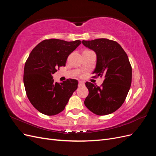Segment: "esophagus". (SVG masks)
Instances as JSON below:
<instances>
[{"instance_id": "esophagus-1", "label": "esophagus", "mask_w": 156, "mask_h": 156, "mask_svg": "<svg viewBox=\"0 0 156 156\" xmlns=\"http://www.w3.org/2000/svg\"><path fill=\"white\" fill-rule=\"evenodd\" d=\"M84 83L83 81H79V86H84Z\"/></svg>"}]
</instances>
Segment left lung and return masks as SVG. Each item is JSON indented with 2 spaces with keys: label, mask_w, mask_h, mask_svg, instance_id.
<instances>
[{
  "label": "left lung",
  "mask_w": 156,
  "mask_h": 156,
  "mask_svg": "<svg viewBox=\"0 0 156 156\" xmlns=\"http://www.w3.org/2000/svg\"><path fill=\"white\" fill-rule=\"evenodd\" d=\"M82 43L97 56L92 77L105 78L100 87L85 83L88 95L84 105L97 115L111 114L123 104L131 87L132 69L128 56L115 41L100 38Z\"/></svg>",
  "instance_id": "obj_1"
}]
</instances>
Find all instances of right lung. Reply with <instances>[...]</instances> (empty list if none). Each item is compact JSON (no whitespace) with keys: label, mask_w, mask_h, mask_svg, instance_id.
<instances>
[{"label":"right lung","mask_w":156,"mask_h":156,"mask_svg":"<svg viewBox=\"0 0 156 156\" xmlns=\"http://www.w3.org/2000/svg\"><path fill=\"white\" fill-rule=\"evenodd\" d=\"M81 44L80 40H45L30 53L25 65L23 82L31 104L42 114L53 116L62 112L77 88V80L69 79L58 83L52 75L65 66L68 56Z\"/></svg>","instance_id":"1"}]
</instances>
